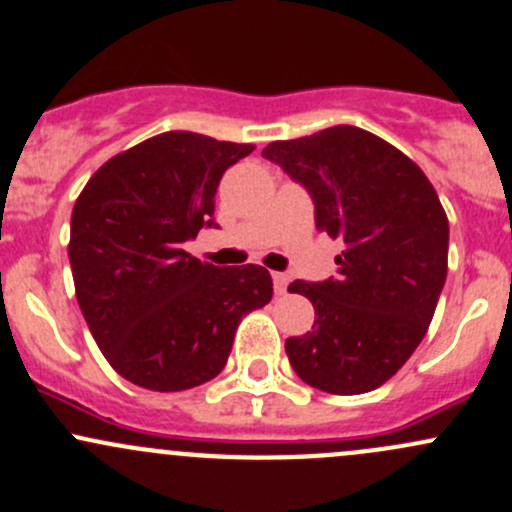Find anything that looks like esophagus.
<instances>
[{"instance_id":"obj_1","label":"esophagus","mask_w":512,"mask_h":512,"mask_svg":"<svg viewBox=\"0 0 512 512\" xmlns=\"http://www.w3.org/2000/svg\"><path fill=\"white\" fill-rule=\"evenodd\" d=\"M272 282H274V294H277V297H282V294H287L289 274H284V272H272Z\"/></svg>"}]
</instances>
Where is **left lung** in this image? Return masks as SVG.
Masks as SVG:
<instances>
[{"label":"left lung","instance_id":"left-lung-1","mask_svg":"<svg viewBox=\"0 0 512 512\" xmlns=\"http://www.w3.org/2000/svg\"><path fill=\"white\" fill-rule=\"evenodd\" d=\"M262 157L309 191L316 228L343 242L336 277L289 284L316 311L311 331L284 343L289 363L331 395L375 390L422 343L444 289L449 220L437 191L400 149L351 125L272 142Z\"/></svg>","mask_w":512,"mask_h":512}]
</instances>
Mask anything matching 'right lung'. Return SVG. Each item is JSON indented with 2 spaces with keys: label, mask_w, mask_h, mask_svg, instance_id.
I'll return each instance as SVG.
<instances>
[{
  "label": "right lung",
  "mask_w": 512,
  "mask_h": 512,
  "mask_svg": "<svg viewBox=\"0 0 512 512\" xmlns=\"http://www.w3.org/2000/svg\"><path fill=\"white\" fill-rule=\"evenodd\" d=\"M252 144L164 132L100 166L71 215L75 297L107 363L129 383L179 392L228 363L242 316L272 299L265 267H215L184 250L211 228L225 169Z\"/></svg>",
  "instance_id": "1"
}]
</instances>
